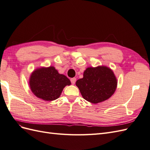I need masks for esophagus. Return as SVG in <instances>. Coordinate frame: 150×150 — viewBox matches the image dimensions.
<instances>
[{"label":"esophagus","mask_w":150,"mask_h":150,"mask_svg":"<svg viewBox=\"0 0 150 150\" xmlns=\"http://www.w3.org/2000/svg\"><path fill=\"white\" fill-rule=\"evenodd\" d=\"M76 79L75 78L71 79V82L72 84H74L75 83H76Z\"/></svg>","instance_id":"34e87169"}]
</instances>
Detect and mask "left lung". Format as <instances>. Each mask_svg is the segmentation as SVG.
Returning <instances> with one entry per match:
<instances>
[{
  "instance_id": "obj_1",
  "label": "left lung",
  "mask_w": 150,
  "mask_h": 150,
  "mask_svg": "<svg viewBox=\"0 0 150 150\" xmlns=\"http://www.w3.org/2000/svg\"><path fill=\"white\" fill-rule=\"evenodd\" d=\"M76 85L84 99L96 104L106 100L114 94L117 79L114 72L106 66L88 67L83 78L77 81Z\"/></svg>"
}]
</instances>
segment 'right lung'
Listing matches in <instances>:
<instances>
[{"label": "right lung", "mask_w": 150, "mask_h": 150, "mask_svg": "<svg viewBox=\"0 0 150 150\" xmlns=\"http://www.w3.org/2000/svg\"><path fill=\"white\" fill-rule=\"evenodd\" d=\"M70 84V80L53 66L38 68L33 72L29 79L32 92L36 97L47 101L57 99L65 86Z\"/></svg>", "instance_id": "right-lung-1"}]
</instances>
